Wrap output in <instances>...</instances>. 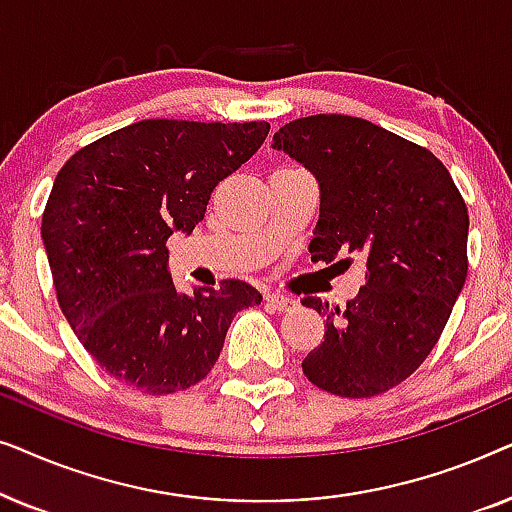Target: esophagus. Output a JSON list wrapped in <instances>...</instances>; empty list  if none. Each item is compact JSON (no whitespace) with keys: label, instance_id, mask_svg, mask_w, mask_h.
Listing matches in <instances>:
<instances>
[{"label":"esophagus","instance_id":"1","mask_svg":"<svg viewBox=\"0 0 512 512\" xmlns=\"http://www.w3.org/2000/svg\"><path fill=\"white\" fill-rule=\"evenodd\" d=\"M265 305L272 307V310H277V312H284L293 305V300L282 296V293H265Z\"/></svg>","mask_w":512,"mask_h":512}]
</instances>
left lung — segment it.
Returning a JSON list of instances; mask_svg holds the SVG:
<instances>
[{
	"label": "left lung",
	"instance_id": "left-lung-1",
	"mask_svg": "<svg viewBox=\"0 0 512 512\" xmlns=\"http://www.w3.org/2000/svg\"><path fill=\"white\" fill-rule=\"evenodd\" d=\"M272 142L319 181L312 263L368 268L347 307L303 298L326 317L303 373L335 396L384 394L422 366L464 289L466 202L429 149L363 118H296Z\"/></svg>",
	"mask_w": 512,
	"mask_h": 512
}]
</instances>
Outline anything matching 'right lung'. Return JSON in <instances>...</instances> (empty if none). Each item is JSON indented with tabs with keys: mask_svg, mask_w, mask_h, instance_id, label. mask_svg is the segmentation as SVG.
<instances>
[{
	"mask_svg": "<svg viewBox=\"0 0 512 512\" xmlns=\"http://www.w3.org/2000/svg\"><path fill=\"white\" fill-rule=\"evenodd\" d=\"M270 125L149 118L62 165L41 216L60 310L88 354L128 387L163 396L205 380L233 317L261 305L242 279L177 293L167 240L193 233L212 191Z\"/></svg>",
	"mask_w": 512,
	"mask_h": 512,
	"instance_id": "obj_1",
	"label": "right lung"
}]
</instances>
